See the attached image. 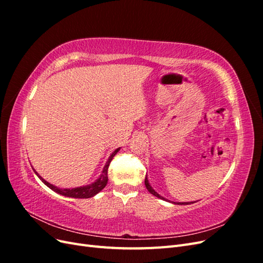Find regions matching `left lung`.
<instances>
[{"instance_id": "8db88e82", "label": "left lung", "mask_w": 263, "mask_h": 263, "mask_svg": "<svg viewBox=\"0 0 263 263\" xmlns=\"http://www.w3.org/2000/svg\"><path fill=\"white\" fill-rule=\"evenodd\" d=\"M145 185H146V187H147V190L149 191V192L153 194V195H155V196H157V197H159V198H161V200H163V201H169V200H166V198H164L163 196H161L160 194H158L156 191L151 187V185H150V183H149V181H148V178L146 177V179H145ZM173 204H177V205H187V204H192L193 202H182V203H177V202H172Z\"/></svg>"}]
</instances>
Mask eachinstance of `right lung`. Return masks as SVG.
Segmentation results:
<instances>
[{
    "instance_id": "add662e5",
    "label": "right lung",
    "mask_w": 263,
    "mask_h": 263,
    "mask_svg": "<svg viewBox=\"0 0 263 263\" xmlns=\"http://www.w3.org/2000/svg\"><path fill=\"white\" fill-rule=\"evenodd\" d=\"M121 148H117L114 153L109 156L108 160L106 162V164L104 165V168H103V171H102V174L101 176L95 180L93 183H91V184H87V185H83V186H79V187H73V189H60V187H57L54 186L52 184H50L49 182H47L45 179H43L39 174L35 171V173L37 174V177L41 179L45 184L48 186L49 189H51L52 191H54L55 193L58 194H61L63 196H67V197H73V198H89V197H92L94 195H97L99 192H101V191L104 189L107 184V181H108V178H107V170H108V166H109V163L110 161H112L113 157L118 153V150Z\"/></svg>"
}]
</instances>
